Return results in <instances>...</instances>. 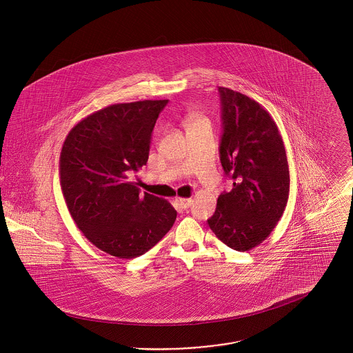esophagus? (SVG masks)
<instances>
[{
	"label": "esophagus",
	"instance_id": "obj_1",
	"mask_svg": "<svg viewBox=\"0 0 353 353\" xmlns=\"http://www.w3.org/2000/svg\"><path fill=\"white\" fill-rule=\"evenodd\" d=\"M192 199H176V203L180 209H188L192 205Z\"/></svg>",
	"mask_w": 353,
	"mask_h": 353
}]
</instances>
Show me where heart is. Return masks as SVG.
I'll return each mask as SVG.
<instances>
[{
	"mask_svg": "<svg viewBox=\"0 0 353 353\" xmlns=\"http://www.w3.org/2000/svg\"><path fill=\"white\" fill-rule=\"evenodd\" d=\"M200 120H203V119L196 118V117H194V118L192 119V123H196V121H200Z\"/></svg>",
	"mask_w": 353,
	"mask_h": 353,
	"instance_id": "obj_1",
	"label": "heart"
}]
</instances>
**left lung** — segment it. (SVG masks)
Returning a JSON list of instances; mask_svg holds the SVG:
<instances>
[{
	"mask_svg": "<svg viewBox=\"0 0 353 353\" xmlns=\"http://www.w3.org/2000/svg\"><path fill=\"white\" fill-rule=\"evenodd\" d=\"M219 92V160L234 181L230 192L219 194L208 223L225 245L249 252L269 236L285 212L290 192L285 144L259 103L226 87Z\"/></svg>",
	"mask_w": 353,
	"mask_h": 353,
	"instance_id": "1",
	"label": "left lung"
}]
</instances>
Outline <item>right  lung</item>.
I'll return each mask as SVG.
<instances>
[{
    "label": "right lung",
    "mask_w": 353,
    "mask_h": 353,
    "mask_svg": "<svg viewBox=\"0 0 353 353\" xmlns=\"http://www.w3.org/2000/svg\"><path fill=\"white\" fill-rule=\"evenodd\" d=\"M167 103L108 105L81 120L63 143L59 176L68 212L84 236L112 256L143 255L177 217L167 200L140 196L128 180L147 164L152 131Z\"/></svg>",
    "instance_id": "add662e5"
}]
</instances>
